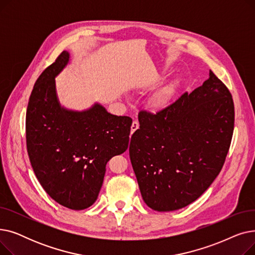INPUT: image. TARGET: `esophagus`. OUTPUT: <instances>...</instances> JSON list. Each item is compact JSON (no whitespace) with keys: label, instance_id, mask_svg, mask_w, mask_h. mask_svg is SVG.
<instances>
[{"label":"esophagus","instance_id":"34e87169","mask_svg":"<svg viewBox=\"0 0 255 255\" xmlns=\"http://www.w3.org/2000/svg\"><path fill=\"white\" fill-rule=\"evenodd\" d=\"M138 128H139V124H138L137 121H133L132 125H131V133H133L135 130H137Z\"/></svg>","mask_w":255,"mask_h":255}]
</instances>
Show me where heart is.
Returning <instances> with one entry per match:
<instances>
[{"label":"heart","mask_w":255,"mask_h":255,"mask_svg":"<svg viewBox=\"0 0 255 255\" xmlns=\"http://www.w3.org/2000/svg\"><path fill=\"white\" fill-rule=\"evenodd\" d=\"M170 98V92L168 90H163L160 91L151 97L150 99V105L153 110L155 111H160L164 109L165 106H167Z\"/></svg>","instance_id":"b5f03b06"}]
</instances>
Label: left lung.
I'll use <instances>...</instances> for the list:
<instances>
[{"label": "left lung", "instance_id": "left-lung-1", "mask_svg": "<svg viewBox=\"0 0 255 255\" xmlns=\"http://www.w3.org/2000/svg\"><path fill=\"white\" fill-rule=\"evenodd\" d=\"M129 145L131 164L146 206L169 212L190 205L216 179L235 123L231 93L209 78L155 115L140 112Z\"/></svg>", "mask_w": 255, "mask_h": 255}]
</instances>
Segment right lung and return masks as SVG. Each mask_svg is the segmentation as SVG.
<instances>
[{"mask_svg": "<svg viewBox=\"0 0 255 255\" xmlns=\"http://www.w3.org/2000/svg\"><path fill=\"white\" fill-rule=\"evenodd\" d=\"M69 60L63 51L36 80L25 117L26 149L46 193L66 208L84 210L96 202L106 163L127 150L132 120L100 103L80 112L62 106L56 77Z\"/></svg>", "mask_w": 255, "mask_h": 255, "instance_id": "1", "label": "right lung"}]
</instances>
